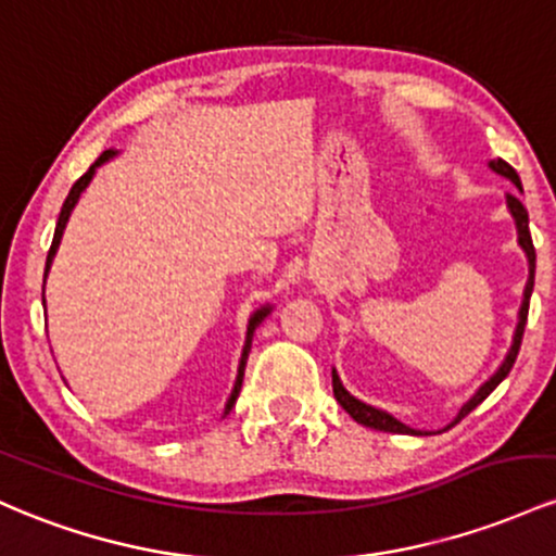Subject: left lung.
I'll list each match as a JSON object with an SVG mask.
<instances>
[{"label": "left lung", "instance_id": "1", "mask_svg": "<svg viewBox=\"0 0 556 556\" xmlns=\"http://www.w3.org/2000/svg\"><path fill=\"white\" fill-rule=\"evenodd\" d=\"M489 167H491V170H494V173H498V176H504V178L513 180V184L517 186V191H520V194H522L520 176H517L513 165H507V162H504V160H491V162H489ZM507 210H509V215L515 217L517 244H520V249H522V252H526V257H528V283H526V291H522V304H520V312H517V326H515L513 344H509L507 354H504L502 365L496 367L494 376H491L489 380H485V383L480 386V389L476 391V394H472V396L467 399V402L463 404V409H459L457 417H454L452 426H457V422L463 420L465 415H470L472 409H476L478 404L483 402V399L489 396L491 391H494L496 386L502 383V380L509 376V370H513V365H515V359H517V352H520V344H522V330H526V320H528V304H530V294H533L535 249H533V239H530V228H528V210L522 207L520 197H517V194H507ZM333 396H336V402H339L341 407H344L346 413L352 415L354 420L359 422V426H365V428H376V430H383V433H409V435H417V430H415V428L404 426L402 420H396V417L386 413V409L370 407V404L359 402L357 396L349 394V391L344 389V383H341L339 372H336V370H333ZM452 426H448V428H452Z\"/></svg>", "mask_w": 556, "mask_h": 556}]
</instances>
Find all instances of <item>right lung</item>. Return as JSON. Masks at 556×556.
I'll return each instance as SVG.
<instances>
[{"label":"right lung","instance_id":"1","mask_svg":"<svg viewBox=\"0 0 556 556\" xmlns=\"http://www.w3.org/2000/svg\"><path fill=\"white\" fill-rule=\"evenodd\" d=\"M112 157H117V152H115V149H108V152H102V157H99L97 162H93V165L89 167V170H86L84 176H80V178L76 180V184H73L71 194H67L65 204H62V210H60V217H58V228H54V239H52V247H49V254H47V270H43V283H47V276H49V270H52L54 254H58V249H60V241H62V233H65V226H67V220H71V212L76 210V204H78L80 194H84V191L89 189L91 178L97 176V170H99V167H102L104 162H110ZM41 299H43V296H41ZM270 312H273V304H262V307H260V309H254V312H252V317H249V323H247V339H244V349H241V359H239V372H236V380H233V391H230V396H228V402H226V415L230 413V407H233V404H236V399H239L241 383H244V370H247V359H249V352H252V339H254V330H257L260 323L265 320V317L270 315Z\"/></svg>","mask_w":556,"mask_h":556}]
</instances>
